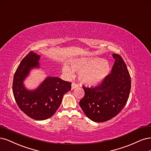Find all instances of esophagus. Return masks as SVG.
<instances>
[{
	"label": "esophagus",
	"mask_w": 151,
	"mask_h": 151,
	"mask_svg": "<svg viewBox=\"0 0 151 151\" xmlns=\"http://www.w3.org/2000/svg\"><path fill=\"white\" fill-rule=\"evenodd\" d=\"M77 87H78V85L77 84H76V83H74V82L72 83V90L76 89V88Z\"/></svg>",
	"instance_id": "1"
}]
</instances>
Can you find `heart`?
Segmentation results:
<instances>
[{
	"label": "heart",
	"mask_w": 151,
	"mask_h": 151,
	"mask_svg": "<svg viewBox=\"0 0 151 151\" xmlns=\"http://www.w3.org/2000/svg\"><path fill=\"white\" fill-rule=\"evenodd\" d=\"M72 68L74 71L79 72L80 81L87 86L99 84L105 79L109 72L108 62L99 58L76 60L72 63ZM63 72L67 77L73 76V71L67 65L63 67Z\"/></svg>",
	"instance_id": "b5f03b06"
}]
</instances>
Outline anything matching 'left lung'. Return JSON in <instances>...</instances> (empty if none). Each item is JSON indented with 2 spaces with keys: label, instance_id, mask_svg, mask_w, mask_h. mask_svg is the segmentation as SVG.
Masks as SVG:
<instances>
[{
  "label": "left lung",
  "instance_id": "obj_1",
  "mask_svg": "<svg viewBox=\"0 0 151 151\" xmlns=\"http://www.w3.org/2000/svg\"><path fill=\"white\" fill-rule=\"evenodd\" d=\"M111 73L96 87L82 86L85 95L79 106L91 120L102 122L110 120L126 105L131 88V76L122 57L114 54Z\"/></svg>",
  "mask_w": 151,
  "mask_h": 151
}]
</instances>
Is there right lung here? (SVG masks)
Wrapping results in <instances>:
<instances>
[{"instance_id":"1","label":"right lung","mask_w":151,"mask_h":151,"mask_svg":"<svg viewBox=\"0 0 151 151\" xmlns=\"http://www.w3.org/2000/svg\"><path fill=\"white\" fill-rule=\"evenodd\" d=\"M40 55L30 51L22 60L15 71L12 84L14 99L19 107L35 120H45L58 110L64 93L71 89L70 82L59 77H48L36 90L25 89L23 81L34 67H39Z\"/></svg>"}]
</instances>
